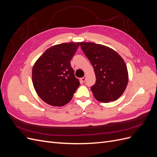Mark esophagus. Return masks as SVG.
Instances as JSON below:
<instances>
[{"instance_id": "34e87169", "label": "esophagus", "mask_w": 157, "mask_h": 157, "mask_svg": "<svg viewBox=\"0 0 157 157\" xmlns=\"http://www.w3.org/2000/svg\"><path fill=\"white\" fill-rule=\"evenodd\" d=\"M86 76H84V77L80 78V81H81V82H84L85 80H86Z\"/></svg>"}]
</instances>
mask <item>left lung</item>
I'll return each instance as SVG.
<instances>
[{
  "label": "left lung",
  "instance_id": "obj_1",
  "mask_svg": "<svg viewBox=\"0 0 157 157\" xmlns=\"http://www.w3.org/2000/svg\"><path fill=\"white\" fill-rule=\"evenodd\" d=\"M81 48L94 67L96 83L91 87L98 101L109 103L119 98L128 82L124 59L116 51L94 42H80Z\"/></svg>",
  "mask_w": 157,
  "mask_h": 157
}]
</instances>
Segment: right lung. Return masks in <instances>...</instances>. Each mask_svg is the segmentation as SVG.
Segmentation results:
<instances>
[{"label":"right lung","mask_w":157,"mask_h":157,"mask_svg":"<svg viewBox=\"0 0 157 157\" xmlns=\"http://www.w3.org/2000/svg\"><path fill=\"white\" fill-rule=\"evenodd\" d=\"M80 42L52 46L40 56L32 69V82L36 94L45 103L61 107L68 103L80 85L71 60Z\"/></svg>","instance_id":"right-lung-1"}]
</instances>
